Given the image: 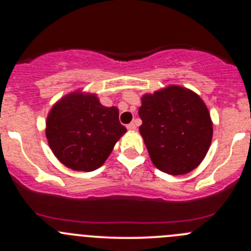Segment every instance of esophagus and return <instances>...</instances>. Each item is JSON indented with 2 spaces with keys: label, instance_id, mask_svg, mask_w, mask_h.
<instances>
[{
  "label": "esophagus",
  "instance_id": "esophagus-1",
  "mask_svg": "<svg viewBox=\"0 0 251 251\" xmlns=\"http://www.w3.org/2000/svg\"><path fill=\"white\" fill-rule=\"evenodd\" d=\"M136 127H137V126H136L135 123H131V124H128V125H127V130L128 131H136Z\"/></svg>",
  "mask_w": 251,
  "mask_h": 251
}]
</instances>
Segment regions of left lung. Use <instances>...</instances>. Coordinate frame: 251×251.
I'll list each match as a JSON object with an SVG mask.
<instances>
[{"mask_svg": "<svg viewBox=\"0 0 251 251\" xmlns=\"http://www.w3.org/2000/svg\"><path fill=\"white\" fill-rule=\"evenodd\" d=\"M140 133L151 163L169 175H184L204 160L212 140V121L201 97L170 85L141 98Z\"/></svg>", "mask_w": 251, "mask_h": 251, "instance_id": "8db88e82", "label": "left lung"}]
</instances>
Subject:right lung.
Masks as SVG:
<instances>
[{
	"instance_id": "obj_1",
	"label": "right lung",
	"mask_w": 251,
	"mask_h": 251,
	"mask_svg": "<svg viewBox=\"0 0 251 251\" xmlns=\"http://www.w3.org/2000/svg\"><path fill=\"white\" fill-rule=\"evenodd\" d=\"M126 132L116 107L100 104L96 93L73 91L53 104L46 120L48 146L75 171L97 170Z\"/></svg>"
}]
</instances>
